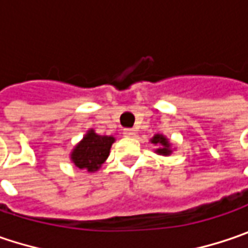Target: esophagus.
<instances>
[{"instance_id":"esophagus-1","label":"esophagus","mask_w":248,"mask_h":248,"mask_svg":"<svg viewBox=\"0 0 248 248\" xmlns=\"http://www.w3.org/2000/svg\"><path fill=\"white\" fill-rule=\"evenodd\" d=\"M124 135L126 136V137H135L136 130H135V129H124Z\"/></svg>"}]
</instances>
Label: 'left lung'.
Returning a JSON list of instances; mask_svg holds the SVG:
<instances>
[{
  "instance_id": "8db88e82",
  "label": "left lung",
  "mask_w": 248,
  "mask_h": 248,
  "mask_svg": "<svg viewBox=\"0 0 248 248\" xmlns=\"http://www.w3.org/2000/svg\"><path fill=\"white\" fill-rule=\"evenodd\" d=\"M153 143L154 144H161L162 145V148H158L156 150V153H159V154H162V155H168V154H170V150H169V141H168L167 139L164 137L162 135H155L153 137Z\"/></svg>"
}]
</instances>
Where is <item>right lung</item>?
Wrapping results in <instances>:
<instances>
[{"mask_svg": "<svg viewBox=\"0 0 248 248\" xmlns=\"http://www.w3.org/2000/svg\"><path fill=\"white\" fill-rule=\"evenodd\" d=\"M115 141L111 136H100L90 130L72 153L73 164L80 169L94 172L103 165L109 154V148Z\"/></svg>", "mask_w": 248, "mask_h": 248, "instance_id": "right-lung-1", "label": "right lung"}]
</instances>
